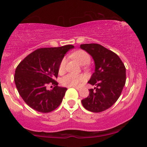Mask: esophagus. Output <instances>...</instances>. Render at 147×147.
I'll return each instance as SVG.
<instances>
[{
    "label": "esophagus",
    "mask_w": 147,
    "mask_h": 147,
    "mask_svg": "<svg viewBox=\"0 0 147 147\" xmlns=\"http://www.w3.org/2000/svg\"><path fill=\"white\" fill-rule=\"evenodd\" d=\"M75 89H77V90H80V89H81V88L80 87H78V86H75Z\"/></svg>",
    "instance_id": "1"
}]
</instances>
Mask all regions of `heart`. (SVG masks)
Returning a JSON list of instances; mask_svg holds the SVG:
<instances>
[{"instance_id":"1","label":"heart","mask_w":147,"mask_h":147,"mask_svg":"<svg viewBox=\"0 0 147 147\" xmlns=\"http://www.w3.org/2000/svg\"><path fill=\"white\" fill-rule=\"evenodd\" d=\"M72 58L76 60L77 61L82 65H85L90 62L91 58L89 53H86L85 51L78 50L74 52L71 55ZM66 64V59L63 58L60 63L58 71L60 73H63L65 72ZM86 80V76L84 75H75V74H67L63 77L61 80V84L63 86H69V87H75L81 84L82 82Z\"/></svg>"}]
</instances>
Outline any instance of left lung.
Segmentation results:
<instances>
[{
    "instance_id": "left-lung-1",
    "label": "left lung",
    "mask_w": 147,
    "mask_h": 147,
    "mask_svg": "<svg viewBox=\"0 0 147 147\" xmlns=\"http://www.w3.org/2000/svg\"><path fill=\"white\" fill-rule=\"evenodd\" d=\"M80 48L94 59L95 71L88 82L94 89L82 100L84 109L100 113L111 107L122 93L126 81V69L117 54L98 44H81Z\"/></svg>"
}]
</instances>
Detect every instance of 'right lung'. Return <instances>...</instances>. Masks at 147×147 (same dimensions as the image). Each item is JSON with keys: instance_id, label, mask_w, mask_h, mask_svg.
<instances>
[{"instance_id": "right-lung-1", "label": "right lung", "mask_w": 147, "mask_h": 147, "mask_svg": "<svg viewBox=\"0 0 147 147\" xmlns=\"http://www.w3.org/2000/svg\"><path fill=\"white\" fill-rule=\"evenodd\" d=\"M74 46L42 48L34 51L22 61L15 69V83L20 96L34 110L49 113L61 103L67 88L58 86V67L65 53ZM49 84H54L51 90Z\"/></svg>"}]
</instances>
